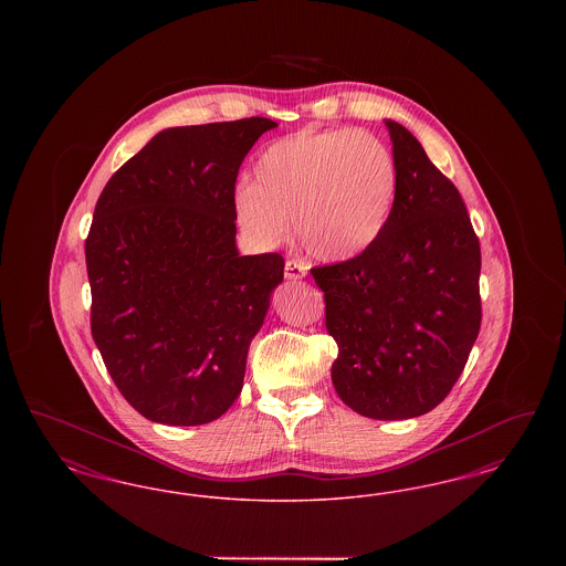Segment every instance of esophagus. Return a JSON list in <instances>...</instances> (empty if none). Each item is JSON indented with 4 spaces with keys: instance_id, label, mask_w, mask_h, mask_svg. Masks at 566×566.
<instances>
[{
    "instance_id": "esophagus-1",
    "label": "esophagus",
    "mask_w": 566,
    "mask_h": 566,
    "mask_svg": "<svg viewBox=\"0 0 566 566\" xmlns=\"http://www.w3.org/2000/svg\"><path fill=\"white\" fill-rule=\"evenodd\" d=\"M284 275H286V280H301V277L307 275V268L303 263H298V261H286Z\"/></svg>"
}]
</instances>
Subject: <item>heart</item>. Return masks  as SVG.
Listing matches in <instances>:
<instances>
[{
    "label": "heart",
    "mask_w": 566,
    "mask_h": 566,
    "mask_svg": "<svg viewBox=\"0 0 566 566\" xmlns=\"http://www.w3.org/2000/svg\"><path fill=\"white\" fill-rule=\"evenodd\" d=\"M254 182L233 192V214L263 245L291 235L326 263L367 252L386 231L399 195L392 150L352 127L303 129L273 142L259 157Z\"/></svg>",
    "instance_id": "heart-1"
}]
</instances>
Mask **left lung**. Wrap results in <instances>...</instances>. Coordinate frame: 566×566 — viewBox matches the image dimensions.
<instances>
[{
	"instance_id": "left-lung-1",
	"label": "left lung",
	"mask_w": 566,
	"mask_h": 566,
	"mask_svg": "<svg viewBox=\"0 0 566 566\" xmlns=\"http://www.w3.org/2000/svg\"><path fill=\"white\" fill-rule=\"evenodd\" d=\"M386 127L399 167L392 218L367 252L312 275L339 348V399L374 420H407L441 403L467 365L482 323V252L457 187L403 125Z\"/></svg>"
}]
</instances>
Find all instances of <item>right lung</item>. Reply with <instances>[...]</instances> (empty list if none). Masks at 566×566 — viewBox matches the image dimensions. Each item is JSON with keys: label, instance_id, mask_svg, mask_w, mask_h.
<instances>
[{"label": "right lung", "instance_id": "right-lung-1", "mask_svg": "<svg viewBox=\"0 0 566 566\" xmlns=\"http://www.w3.org/2000/svg\"><path fill=\"white\" fill-rule=\"evenodd\" d=\"M252 116L155 135L102 190L84 242L91 333L135 411L169 427L220 418L284 277L277 252L240 256L233 192Z\"/></svg>", "mask_w": 566, "mask_h": 566}]
</instances>
